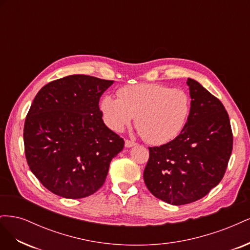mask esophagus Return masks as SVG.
Wrapping results in <instances>:
<instances>
[{"instance_id":"esophagus-1","label":"esophagus","mask_w":250,"mask_h":250,"mask_svg":"<svg viewBox=\"0 0 250 250\" xmlns=\"http://www.w3.org/2000/svg\"><path fill=\"white\" fill-rule=\"evenodd\" d=\"M137 145V143H134L133 141H130V140H125V146L127 148H130V147H133Z\"/></svg>"}]
</instances>
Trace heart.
<instances>
[{"label": "heart", "instance_id": "1", "mask_svg": "<svg viewBox=\"0 0 250 250\" xmlns=\"http://www.w3.org/2000/svg\"><path fill=\"white\" fill-rule=\"evenodd\" d=\"M118 98L105 96L101 109L111 129L122 131L134 117L142 137L152 145H164L183 131L190 113V98L181 88L161 83H139L118 90Z\"/></svg>", "mask_w": 250, "mask_h": 250}]
</instances>
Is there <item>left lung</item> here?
<instances>
[{"instance_id": "1", "label": "left lung", "mask_w": 250, "mask_h": 250, "mask_svg": "<svg viewBox=\"0 0 250 250\" xmlns=\"http://www.w3.org/2000/svg\"><path fill=\"white\" fill-rule=\"evenodd\" d=\"M191 109L178 137L149 147L144 181L151 194L174 206L197 201L224 176L232 151L229 113L199 82L188 78Z\"/></svg>"}]
</instances>
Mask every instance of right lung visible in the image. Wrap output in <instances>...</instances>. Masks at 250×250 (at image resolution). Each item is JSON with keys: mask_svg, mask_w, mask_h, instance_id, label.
<instances>
[{"mask_svg": "<svg viewBox=\"0 0 250 250\" xmlns=\"http://www.w3.org/2000/svg\"><path fill=\"white\" fill-rule=\"evenodd\" d=\"M112 82L70 75L49 82L35 96L24 125L25 154L30 170L52 193L70 199L94 194L124 148L99 108Z\"/></svg>", "mask_w": 250, "mask_h": 250, "instance_id": "obj_1", "label": "right lung"}]
</instances>
